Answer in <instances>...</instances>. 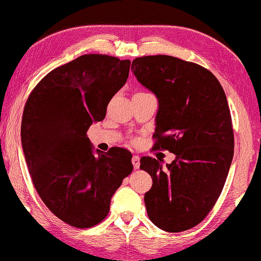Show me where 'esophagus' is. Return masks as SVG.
Masks as SVG:
<instances>
[{
	"mask_svg": "<svg viewBox=\"0 0 261 261\" xmlns=\"http://www.w3.org/2000/svg\"><path fill=\"white\" fill-rule=\"evenodd\" d=\"M132 164H133L135 169H138L140 167V158H139V155H133V158H132Z\"/></svg>",
	"mask_w": 261,
	"mask_h": 261,
	"instance_id": "esophagus-1",
	"label": "esophagus"
}]
</instances>
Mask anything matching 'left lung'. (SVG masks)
<instances>
[{"mask_svg": "<svg viewBox=\"0 0 261 261\" xmlns=\"http://www.w3.org/2000/svg\"><path fill=\"white\" fill-rule=\"evenodd\" d=\"M132 71L158 99L154 148L175 154L166 167L150 156L140 160L153 179L145 194L147 214L166 232L186 231L213 208L231 167L234 137L226 94L210 70L173 56L137 58Z\"/></svg>", "mask_w": 261, "mask_h": 261, "instance_id": "obj_1", "label": "left lung"}]
</instances>
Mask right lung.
<instances>
[{
  "instance_id": "add662e5",
  "label": "right lung",
  "mask_w": 261,
  "mask_h": 261,
  "mask_svg": "<svg viewBox=\"0 0 261 261\" xmlns=\"http://www.w3.org/2000/svg\"><path fill=\"white\" fill-rule=\"evenodd\" d=\"M129 67V60L82 55L48 73L25 103L21 140L30 177L50 212L74 227L102 221L133 171L130 152L94 150L87 138L126 84Z\"/></svg>"
}]
</instances>
